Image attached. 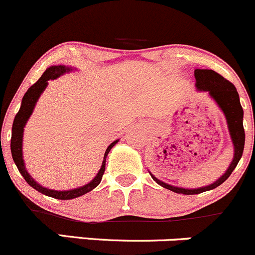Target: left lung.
Here are the masks:
<instances>
[{"label":"left lung","instance_id":"left-lung-1","mask_svg":"<svg viewBox=\"0 0 255 255\" xmlns=\"http://www.w3.org/2000/svg\"><path fill=\"white\" fill-rule=\"evenodd\" d=\"M194 76H195L196 80V88L199 91L209 92L210 97L214 99L217 103V106L221 108L226 117V122H227L228 131H230L231 140H232L233 148H235V154H233V159L231 162L230 167L226 170L224 175L219 178L215 183L212 184L203 186V188L198 189H185V188H179V186H173L167 184V183L161 182L159 179H157L151 172L152 179L159 184L163 188L168 189V190H172L174 193L178 194H185V195H194V194H200L204 191L211 190V189L217 188L219 185H221L222 183L232 174V172L235 170L236 166L240 162L241 157L243 154V149H245V128H243V109L241 106L240 102V96H238V92L236 89L235 86L227 81L226 78L222 77L221 75H219L217 72L212 70H199L196 69L194 71Z\"/></svg>","mask_w":255,"mask_h":255}]
</instances>
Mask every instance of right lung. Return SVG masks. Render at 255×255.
Returning a JSON list of instances; mask_svg holds the SVG:
<instances>
[{"instance_id":"1","label":"right lung","mask_w":255,"mask_h":255,"mask_svg":"<svg viewBox=\"0 0 255 255\" xmlns=\"http://www.w3.org/2000/svg\"><path fill=\"white\" fill-rule=\"evenodd\" d=\"M72 67L64 66V65H57V66H50L45 70V72L41 75V77L34 83L31 87L25 92L24 97L22 99V104H20L19 112L17 113L14 118V122H13L12 127V137H10V152H12L13 161H14L15 166H17L18 170H19L20 174L23 175V178L25 179V182L29 184L31 188H34L35 190H38L39 193L44 194L46 196H51V198L59 199V200H70V199L78 198L81 195H85L88 191L93 190L96 186H98L101 183L102 177L104 174V170H106V159L108 156L109 151L113 148V146L118 142L119 140L114 141L108 146L106 153H104L103 163H102L101 169L97 173V175L94 177V179L92 182H89L88 184L80 186V188L71 189V190H52V189H48L45 186H41L40 184L35 182L33 178L30 177L29 173L27 172L24 166V161H23V152H22V145H23V131H24V127L27 124L28 119L33 113L34 107H35L36 102H38L39 97L43 93L44 89L48 86V81L55 80V78L60 77L64 73L70 72L72 71Z\"/></svg>"}]
</instances>
